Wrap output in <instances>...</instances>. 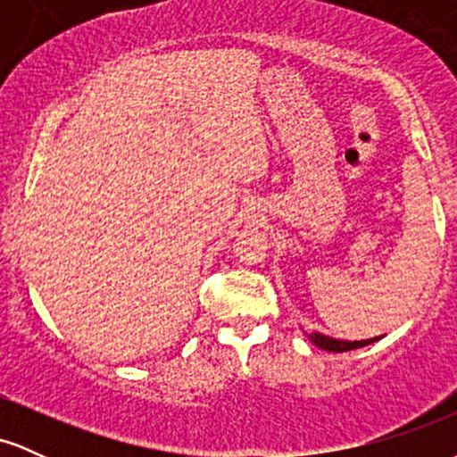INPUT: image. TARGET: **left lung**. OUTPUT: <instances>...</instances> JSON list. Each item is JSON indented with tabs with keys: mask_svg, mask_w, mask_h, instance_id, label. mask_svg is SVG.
<instances>
[{
	"mask_svg": "<svg viewBox=\"0 0 457 457\" xmlns=\"http://www.w3.org/2000/svg\"><path fill=\"white\" fill-rule=\"evenodd\" d=\"M309 339H312L316 345H320L322 350H330V353H348V350L363 348V345L376 342V339H380V337L363 339V342H342V339H333V337H327V335L313 333V335H309Z\"/></svg>",
	"mask_w": 457,
	"mask_h": 457,
	"instance_id": "obj_1",
	"label": "left lung"
}]
</instances>
